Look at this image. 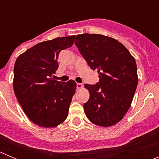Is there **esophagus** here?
<instances>
[{
  "mask_svg": "<svg viewBox=\"0 0 159 159\" xmlns=\"http://www.w3.org/2000/svg\"><path fill=\"white\" fill-rule=\"evenodd\" d=\"M83 84H76V88L77 89H81V88H83Z\"/></svg>",
  "mask_w": 159,
  "mask_h": 159,
  "instance_id": "esophagus-1",
  "label": "esophagus"
}]
</instances>
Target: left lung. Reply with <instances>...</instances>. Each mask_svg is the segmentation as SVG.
<instances>
[{"mask_svg": "<svg viewBox=\"0 0 159 159\" xmlns=\"http://www.w3.org/2000/svg\"><path fill=\"white\" fill-rule=\"evenodd\" d=\"M75 43L99 74L98 84L84 85L90 94L84 104L87 118L100 127L113 126L131 105L139 80L135 60L123 43L103 35H77Z\"/></svg>", "mask_w": 159, "mask_h": 159, "instance_id": "obj_1", "label": "left lung"}]
</instances>
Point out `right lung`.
<instances>
[{
  "instance_id": "obj_1",
  "label": "right lung",
  "mask_w": 159,
  "mask_h": 159,
  "mask_svg": "<svg viewBox=\"0 0 159 159\" xmlns=\"http://www.w3.org/2000/svg\"><path fill=\"white\" fill-rule=\"evenodd\" d=\"M75 36L39 43L17 57L14 65L13 89L31 121L42 127H55L67 119L76 83L50 77L58 68L59 53L71 47Z\"/></svg>"
}]
</instances>
